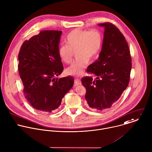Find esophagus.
Here are the masks:
<instances>
[{"instance_id": "obj_1", "label": "esophagus", "mask_w": 152, "mask_h": 152, "mask_svg": "<svg viewBox=\"0 0 152 152\" xmlns=\"http://www.w3.org/2000/svg\"><path fill=\"white\" fill-rule=\"evenodd\" d=\"M81 85V81L78 78H75V83H74V86H77L79 85Z\"/></svg>"}]
</instances>
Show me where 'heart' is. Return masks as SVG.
I'll return each instance as SVG.
<instances>
[{
	"instance_id": "heart-1",
	"label": "heart",
	"mask_w": 152,
	"mask_h": 152,
	"mask_svg": "<svg viewBox=\"0 0 152 152\" xmlns=\"http://www.w3.org/2000/svg\"><path fill=\"white\" fill-rule=\"evenodd\" d=\"M102 35L97 29L77 28L70 31L65 38L66 45H60L58 55L60 60L70 64L73 53L76 51V60L66 70L68 75L79 76L87 66L89 59L94 58L99 52L102 44Z\"/></svg>"
}]
</instances>
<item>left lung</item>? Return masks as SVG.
<instances>
[{
	"mask_svg": "<svg viewBox=\"0 0 152 152\" xmlns=\"http://www.w3.org/2000/svg\"><path fill=\"white\" fill-rule=\"evenodd\" d=\"M98 25L105 29L102 50L86 70L95 78L86 76L81 82L86 89L85 99L89 107L101 111L111 107L127 88L132 57L128 43L117 27L110 22Z\"/></svg>",
	"mask_w": 152,
	"mask_h": 152,
	"instance_id": "obj_1",
	"label": "left lung"
}]
</instances>
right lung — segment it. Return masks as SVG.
Here are the masks:
<instances>
[{"label": "right lung", "mask_w": 152, "mask_h": 152, "mask_svg": "<svg viewBox=\"0 0 152 152\" xmlns=\"http://www.w3.org/2000/svg\"><path fill=\"white\" fill-rule=\"evenodd\" d=\"M62 32L44 30L25 40L18 55V70L23 94L30 105L41 112L51 113L72 88V76L55 78L63 70L58 55Z\"/></svg>", "instance_id": "1"}]
</instances>
